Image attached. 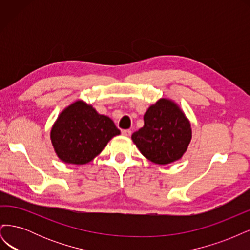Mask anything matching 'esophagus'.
Returning <instances> with one entry per match:
<instances>
[{"label":"esophagus","instance_id":"obj_1","mask_svg":"<svg viewBox=\"0 0 250 250\" xmlns=\"http://www.w3.org/2000/svg\"><path fill=\"white\" fill-rule=\"evenodd\" d=\"M121 132H122V134L125 135V137H129V135H131V130L129 129H123L121 130Z\"/></svg>","mask_w":250,"mask_h":250}]
</instances>
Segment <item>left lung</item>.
<instances>
[{
    "label": "left lung",
    "instance_id": "obj_1",
    "mask_svg": "<svg viewBox=\"0 0 250 250\" xmlns=\"http://www.w3.org/2000/svg\"><path fill=\"white\" fill-rule=\"evenodd\" d=\"M191 125L175 103L158 100L144 116V127L131 135L141 153L158 165L175 162L187 151Z\"/></svg>",
    "mask_w": 250,
    "mask_h": 250
}]
</instances>
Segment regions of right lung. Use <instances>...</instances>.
Listing matches in <instances>:
<instances>
[{
  "instance_id": "add662e5",
  "label": "right lung",
  "mask_w": 250,
  "mask_h": 250,
  "mask_svg": "<svg viewBox=\"0 0 250 250\" xmlns=\"http://www.w3.org/2000/svg\"><path fill=\"white\" fill-rule=\"evenodd\" d=\"M118 134L120 130L111 119L77 101L60 113L51 130V141L62 162L83 165L93 161Z\"/></svg>"
}]
</instances>
